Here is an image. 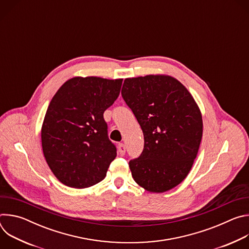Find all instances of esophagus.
Segmentation results:
<instances>
[{"label":"esophagus","mask_w":249,"mask_h":249,"mask_svg":"<svg viewBox=\"0 0 249 249\" xmlns=\"http://www.w3.org/2000/svg\"><path fill=\"white\" fill-rule=\"evenodd\" d=\"M118 152L120 154V156H124L125 155V152H126V148H125V145L124 144H119L118 145Z\"/></svg>","instance_id":"1"}]
</instances>
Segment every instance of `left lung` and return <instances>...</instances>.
<instances>
[{"label": "left lung", "instance_id": "1", "mask_svg": "<svg viewBox=\"0 0 249 249\" xmlns=\"http://www.w3.org/2000/svg\"><path fill=\"white\" fill-rule=\"evenodd\" d=\"M122 97L144 134V150L129 166L136 183L162 193L181 183L197 157L202 114L188 89L166 75L125 79Z\"/></svg>", "mask_w": 249, "mask_h": 249}]
</instances>
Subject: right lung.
I'll use <instances>...</instances> for the list:
<instances>
[{
	"label": "right lung",
	"mask_w": 249,
	"mask_h": 249,
	"mask_svg": "<svg viewBox=\"0 0 249 249\" xmlns=\"http://www.w3.org/2000/svg\"><path fill=\"white\" fill-rule=\"evenodd\" d=\"M122 81L75 77L51 99L41 144L51 171L63 184L87 188L104 179L117 153L103 113L117 99Z\"/></svg>",
	"instance_id": "add662e5"
}]
</instances>
